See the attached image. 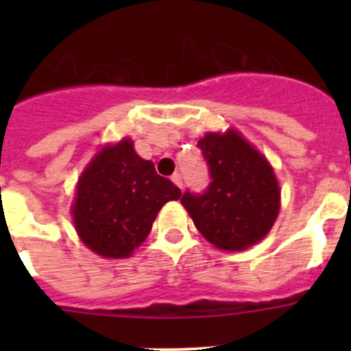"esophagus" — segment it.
<instances>
[{"label":"esophagus","mask_w":351,"mask_h":351,"mask_svg":"<svg viewBox=\"0 0 351 351\" xmlns=\"http://www.w3.org/2000/svg\"><path fill=\"white\" fill-rule=\"evenodd\" d=\"M171 182L175 183V185L178 186V189H182V186H183V180H182V175H180V173H173Z\"/></svg>","instance_id":"1"}]
</instances>
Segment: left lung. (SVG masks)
Returning <instances> with one entry per match:
<instances>
[{"label": "left lung", "mask_w": 351, "mask_h": 351, "mask_svg": "<svg viewBox=\"0 0 351 351\" xmlns=\"http://www.w3.org/2000/svg\"><path fill=\"white\" fill-rule=\"evenodd\" d=\"M197 146L212 182L204 193H183L182 205L215 247L247 250L270 232L280 210V186L274 168L234 129L205 134Z\"/></svg>", "instance_id": "1"}]
</instances>
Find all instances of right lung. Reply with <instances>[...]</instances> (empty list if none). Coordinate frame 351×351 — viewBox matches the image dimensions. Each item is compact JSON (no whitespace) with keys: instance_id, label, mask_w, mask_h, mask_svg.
Wrapping results in <instances>:
<instances>
[{"instance_id":"obj_1","label":"right lung","mask_w":351,"mask_h":351,"mask_svg":"<svg viewBox=\"0 0 351 351\" xmlns=\"http://www.w3.org/2000/svg\"><path fill=\"white\" fill-rule=\"evenodd\" d=\"M182 197L130 139L98 151L77 180L73 212L80 239L104 258H127L149 236L162 205Z\"/></svg>"}]
</instances>
